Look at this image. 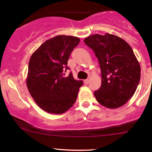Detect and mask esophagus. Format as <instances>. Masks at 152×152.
Instances as JSON below:
<instances>
[{"label":"esophagus","mask_w":152,"mask_h":152,"mask_svg":"<svg viewBox=\"0 0 152 152\" xmlns=\"http://www.w3.org/2000/svg\"><path fill=\"white\" fill-rule=\"evenodd\" d=\"M84 83L85 84V85H87V84L89 83V79H85V81H84Z\"/></svg>","instance_id":"esophagus-1"}]
</instances>
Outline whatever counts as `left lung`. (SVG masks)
<instances>
[{"mask_svg": "<svg viewBox=\"0 0 152 152\" xmlns=\"http://www.w3.org/2000/svg\"><path fill=\"white\" fill-rule=\"evenodd\" d=\"M85 43L94 51L102 72V86L94 92L96 100L107 108L125 104L135 93L140 67L132 49L115 35L93 34Z\"/></svg>", "mask_w": 152, "mask_h": 152, "instance_id": "left-lung-1", "label": "left lung"}]
</instances>
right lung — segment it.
<instances>
[{"mask_svg": "<svg viewBox=\"0 0 152 152\" xmlns=\"http://www.w3.org/2000/svg\"><path fill=\"white\" fill-rule=\"evenodd\" d=\"M80 39L59 35L42 43L31 55L28 63L27 87L37 104L48 113L62 114L76 102L83 85L72 73L65 77L69 56Z\"/></svg>", "mask_w": 152, "mask_h": 152, "instance_id": "right-lung-1", "label": "right lung"}]
</instances>
